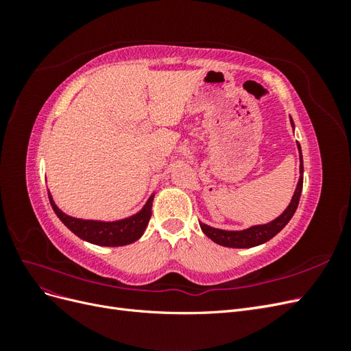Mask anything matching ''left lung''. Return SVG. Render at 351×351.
Here are the masks:
<instances>
[{
  "instance_id": "left-lung-1",
  "label": "left lung",
  "mask_w": 351,
  "mask_h": 351,
  "mask_svg": "<svg viewBox=\"0 0 351 351\" xmlns=\"http://www.w3.org/2000/svg\"><path fill=\"white\" fill-rule=\"evenodd\" d=\"M291 124H293V120H291ZM297 146H299V152H300V173H302V176H300L299 183H297V189H295L294 196L290 202L289 208H287L277 219H274L272 222H269V224L254 226V227H250V228L243 230V231H224V230L208 227L205 224H202V222H199L202 231H204L212 241H215L217 244H221V246L232 247V249H247V247L258 246V244H262L265 241L271 240L274 236H277L278 232L287 224H289V221L294 215V212H295L297 206H299V202H300V195H302V189H303V156H302V149H300L299 142H297Z\"/></svg>"
}]
</instances>
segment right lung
I'll return each instance as SVG.
<instances>
[{
	"instance_id": "right-lung-1",
	"label": "right lung",
	"mask_w": 351,
	"mask_h": 351,
	"mask_svg": "<svg viewBox=\"0 0 351 351\" xmlns=\"http://www.w3.org/2000/svg\"><path fill=\"white\" fill-rule=\"evenodd\" d=\"M48 197L52 209H54L62 224H64L70 231H73L77 237L93 244H99V246H125V244H130L137 239H141L147 224H149V219L152 215L151 209L154 195L146 202V205L141 212H137L136 215L130 218L115 222L88 221L69 217L57 208L54 200L51 197V193H48Z\"/></svg>"
}]
</instances>
